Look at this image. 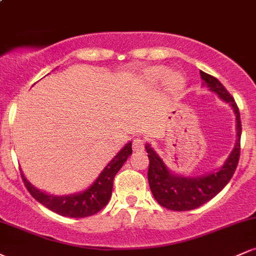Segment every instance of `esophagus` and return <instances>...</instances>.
Wrapping results in <instances>:
<instances>
[{
    "instance_id": "obj_1",
    "label": "esophagus",
    "mask_w": 256,
    "mask_h": 256,
    "mask_svg": "<svg viewBox=\"0 0 256 256\" xmlns=\"http://www.w3.org/2000/svg\"><path fill=\"white\" fill-rule=\"evenodd\" d=\"M132 148L134 152H143L144 150V140L142 138H134L132 142Z\"/></svg>"
}]
</instances>
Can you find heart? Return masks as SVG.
<instances>
[{
  "label": "heart",
  "mask_w": 256,
  "mask_h": 256,
  "mask_svg": "<svg viewBox=\"0 0 256 256\" xmlns=\"http://www.w3.org/2000/svg\"><path fill=\"white\" fill-rule=\"evenodd\" d=\"M149 74H150V77L152 79H158L161 77V74H162V70L160 68H155V70H152L150 72H149ZM167 84L171 85L172 88H179L182 86V84H183V77H182L180 74H178V73H170L168 76H167Z\"/></svg>",
  "instance_id": "obj_1"
}]
</instances>
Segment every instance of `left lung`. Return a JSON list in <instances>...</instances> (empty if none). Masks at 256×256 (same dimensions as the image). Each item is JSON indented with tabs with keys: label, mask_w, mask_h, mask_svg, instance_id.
Instances as JSON below:
<instances>
[{
	"label": "left lung",
	"mask_w": 256,
	"mask_h": 256,
	"mask_svg": "<svg viewBox=\"0 0 256 256\" xmlns=\"http://www.w3.org/2000/svg\"><path fill=\"white\" fill-rule=\"evenodd\" d=\"M201 73V78L210 88L222 98L226 104L234 108L237 122V142L234 150L228 158L226 162L218 171L210 173L196 178H186L180 176L172 174L167 170L164 161L158 156L150 146L146 144V149L148 152V182L149 186L158 204L162 207L177 212L192 210L212 200L216 194H219L230 182V179L236 171L238 165L240 154V134H242V124H240V110L236 101L231 94L225 89V86L213 76L208 73Z\"/></svg>",
	"instance_id": "1"
}]
</instances>
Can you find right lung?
<instances>
[{
	"instance_id": "1",
	"label": "right lung",
	"mask_w": 256,
	"mask_h": 256,
	"mask_svg": "<svg viewBox=\"0 0 256 256\" xmlns=\"http://www.w3.org/2000/svg\"><path fill=\"white\" fill-rule=\"evenodd\" d=\"M131 154L132 143L128 142L116 155V158H113V160L106 166V168L101 172V174L94 182V184L89 189L84 190L83 192L76 194V195H48V194L40 192L34 185L28 183L22 172L20 174H22L26 189L31 194L32 198L37 200L44 207L52 210L54 213L68 216V218H85V216H94V214L100 212L108 204L112 196L114 177Z\"/></svg>"
}]
</instances>
